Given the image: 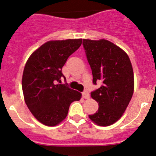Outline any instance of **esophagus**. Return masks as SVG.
Masks as SVG:
<instances>
[{
    "instance_id": "obj_1",
    "label": "esophagus",
    "mask_w": 156,
    "mask_h": 156,
    "mask_svg": "<svg viewBox=\"0 0 156 156\" xmlns=\"http://www.w3.org/2000/svg\"><path fill=\"white\" fill-rule=\"evenodd\" d=\"M82 96H83V99H89L90 98V93L89 92H88L87 90H85L83 91L82 93Z\"/></svg>"
}]
</instances>
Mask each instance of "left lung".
<instances>
[{
    "instance_id": "8db88e82",
    "label": "left lung",
    "mask_w": 156,
    "mask_h": 156,
    "mask_svg": "<svg viewBox=\"0 0 156 156\" xmlns=\"http://www.w3.org/2000/svg\"><path fill=\"white\" fill-rule=\"evenodd\" d=\"M83 47L93 74V84L101 85L91 92L99 109L89 115L100 126L116 122L125 112L134 92V73L130 59L119 47L105 39H83Z\"/></svg>"
}]
</instances>
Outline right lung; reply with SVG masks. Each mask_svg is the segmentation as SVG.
<instances>
[{
	"mask_svg": "<svg viewBox=\"0 0 156 156\" xmlns=\"http://www.w3.org/2000/svg\"><path fill=\"white\" fill-rule=\"evenodd\" d=\"M82 39L49 41L36 50L26 63L22 90L27 108L37 120L55 126L66 117L70 105L81 94L61 83L62 68L79 48Z\"/></svg>",
	"mask_w": 156,
	"mask_h": 156,
	"instance_id": "right-lung-1",
	"label": "right lung"
}]
</instances>
